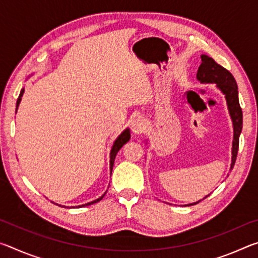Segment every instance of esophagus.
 <instances>
[{"mask_svg": "<svg viewBox=\"0 0 258 258\" xmlns=\"http://www.w3.org/2000/svg\"><path fill=\"white\" fill-rule=\"evenodd\" d=\"M131 128H132L133 133L135 134H141L143 131L146 130V121L142 117H137V118L132 120L131 124Z\"/></svg>", "mask_w": 258, "mask_h": 258, "instance_id": "esophagus-1", "label": "esophagus"}]
</instances>
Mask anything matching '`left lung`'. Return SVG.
<instances>
[{
	"mask_svg": "<svg viewBox=\"0 0 258 258\" xmlns=\"http://www.w3.org/2000/svg\"><path fill=\"white\" fill-rule=\"evenodd\" d=\"M197 80L200 83H211V84H216L221 92L225 95L226 103H228L229 113L232 119L233 124V142H232V160H231V167L233 168L235 159H237L238 148H239V137L242 130V110L239 104L238 98V86L234 77L229 71H226L224 67L215 62V60L206 54H202V64H200L197 72ZM209 196V195H208ZM206 196L205 198H207ZM204 198V199H205ZM202 202V200H199ZM189 204L186 206L198 204Z\"/></svg>",
	"mask_w": 258,
	"mask_h": 258,
	"instance_id": "1",
	"label": "left lung"
}]
</instances>
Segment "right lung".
<instances>
[{"instance_id": "1", "label": "right lung", "mask_w": 258, "mask_h": 258, "mask_svg": "<svg viewBox=\"0 0 258 258\" xmlns=\"http://www.w3.org/2000/svg\"><path fill=\"white\" fill-rule=\"evenodd\" d=\"M24 92H25V89H23V90L20 91L19 98H18V100H17V108H16V112H17V109H18V107H19V103H20V101H21V97H23ZM130 139H131L130 130H128V128H126V130L124 131V132L121 133V134L119 135V137L115 140V142H113L112 148H111V151H110V173H111V171H112L113 163H115V158H116L117 152L119 151L120 148L123 147L126 142L130 141ZM104 195H106V192H104V194L101 196V197L98 198V199H95V200H93V202H90V203L84 204V205H81V206H76V207H85V206H89V205H92V204L98 203V202H100V200H101V199L104 197ZM53 204H54V203H53ZM55 205H58V204H55ZM59 206H61V205H59ZM72 208H75V206H72Z\"/></svg>"}]
</instances>
